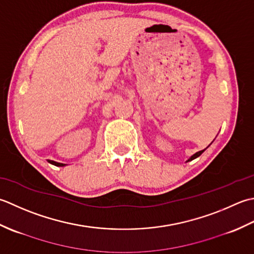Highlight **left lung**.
Wrapping results in <instances>:
<instances>
[{"label": "left lung", "mask_w": 254, "mask_h": 254, "mask_svg": "<svg viewBox=\"0 0 254 254\" xmlns=\"http://www.w3.org/2000/svg\"><path fill=\"white\" fill-rule=\"evenodd\" d=\"M205 150L206 149H204V150H200V151H198V152H196V153H194L193 154V156L192 157H190L189 160H188V161H186V162H189V161H192V160H194V159H196V158H197V157H199L200 156V154L201 153H203L204 151H205Z\"/></svg>", "instance_id": "1"}]
</instances>
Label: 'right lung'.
Listing matches in <instances>:
<instances>
[{
  "label": "right lung",
  "instance_id": "obj_1",
  "mask_svg": "<svg viewBox=\"0 0 254 254\" xmlns=\"http://www.w3.org/2000/svg\"><path fill=\"white\" fill-rule=\"evenodd\" d=\"M47 161H48L50 164L56 165V167H64V165H66V164H64V163H60V162L53 161V160H47Z\"/></svg>",
  "mask_w": 254,
  "mask_h": 254
}]
</instances>
